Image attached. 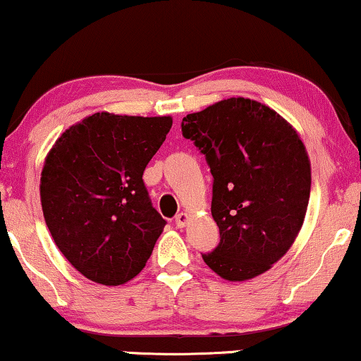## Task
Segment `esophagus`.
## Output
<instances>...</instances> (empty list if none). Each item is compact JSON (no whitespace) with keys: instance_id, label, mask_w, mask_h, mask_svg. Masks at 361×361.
Listing matches in <instances>:
<instances>
[{"instance_id":"34e87169","label":"esophagus","mask_w":361,"mask_h":361,"mask_svg":"<svg viewBox=\"0 0 361 361\" xmlns=\"http://www.w3.org/2000/svg\"><path fill=\"white\" fill-rule=\"evenodd\" d=\"M187 221H189V215L184 214V212H180V214L176 215V226L177 228H184L187 225Z\"/></svg>"}]
</instances>
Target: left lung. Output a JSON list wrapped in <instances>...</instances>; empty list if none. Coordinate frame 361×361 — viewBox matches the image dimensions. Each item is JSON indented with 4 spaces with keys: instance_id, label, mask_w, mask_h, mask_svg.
<instances>
[{
    "instance_id": "1",
    "label": "left lung",
    "mask_w": 361,
    "mask_h": 361,
    "mask_svg": "<svg viewBox=\"0 0 361 361\" xmlns=\"http://www.w3.org/2000/svg\"><path fill=\"white\" fill-rule=\"evenodd\" d=\"M214 176L220 243L205 264L228 281L263 274L294 243L310 195V162L298 133L269 106L228 98L182 120Z\"/></svg>"
}]
</instances>
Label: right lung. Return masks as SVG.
<instances>
[{"instance_id": "obj_1", "label": "right lung", "mask_w": 361, "mask_h": 361, "mask_svg": "<svg viewBox=\"0 0 361 361\" xmlns=\"http://www.w3.org/2000/svg\"><path fill=\"white\" fill-rule=\"evenodd\" d=\"M171 116L95 113L49 152L41 204L57 248L87 279L125 284L141 273L167 221L142 180Z\"/></svg>"}]
</instances>
